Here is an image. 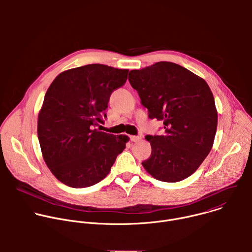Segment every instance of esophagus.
I'll return each instance as SVG.
<instances>
[{
  "instance_id": "34e87169",
  "label": "esophagus",
  "mask_w": 252,
  "mask_h": 252,
  "mask_svg": "<svg viewBox=\"0 0 252 252\" xmlns=\"http://www.w3.org/2000/svg\"><path fill=\"white\" fill-rule=\"evenodd\" d=\"M140 139H141V136H140V135H131V136H130V140L133 141V142H136V141H138V140H140Z\"/></svg>"
}]
</instances>
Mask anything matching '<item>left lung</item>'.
Wrapping results in <instances>:
<instances>
[{"instance_id":"8db88e82","label":"left lung","mask_w":252,"mask_h":252,"mask_svg":"<svg viewBox=\"0 0 252 252\" xmlns=\"http://www.w3.org/2000/svg\"><path fill=\"white\" fill-rule=\"evenodd\" d=\"M149 118L163 122L164 133L146 135L152 156L142 162L155 178L177 183L191 175L208 156L217 132L218 112L205 81L170 62L129 71Z\"/></svg>"}]
</instances>
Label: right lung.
I'll list each match as a JSON object with an SVG mask.
<instances>
[{
    "label": "right lung",
    "mask_w": 252,
    "mask_h": 252,
    "mask_svg": "<svg viewBox=\"0 0 252 252\" xmlns=\"http://www.w3.org/2000/svg\"><path fill=\"white\" fill-rule=\"evenodd\" d=\"M128 69L91 63L61 73L48 89L38 118L45 162L67 187H92L110 173L127 136L95 128L106 119L112 93L124 86Z\"/></svg>",
    "instance_id": "right-lung-1"
}]
</instances>
